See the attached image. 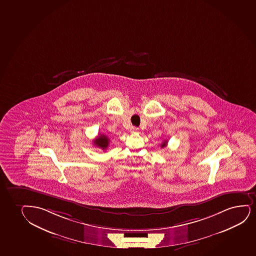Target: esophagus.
<instances>
[{
    "label": "esophagus",
    "mask_w": 256,
    "mask_h": 256,
    "mask_svg": "<svg viewBox=\"0 0 256 256\" xmlns=\"http://www.w3.org/2000/svg\"><path fill=\"white\" fill-rule=\"evenodd\" d=\"M130 131H131V132H137L139 131V128H136V126H131Z\"/></svg>",
    "instance_id": "esophagus-1"
}]
</instances>
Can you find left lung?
<instances>
[{"instance_id": "8db88e82", "label": "left lung", "mask_w": 256, "mask_h": 256, "mask_svg": "<svg viewBox=\"0 0 256 256\" xmlns=\"http://www.w3.org/2000/svg\"><path fill=\"white\" fill-rule=\"evenodd\" d=\"M166 144H168V142H166V140H164V142H163V143L161 144V148H164V146H166Z\"/></svg>"}]
</instances>
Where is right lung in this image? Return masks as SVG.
<instances>
[{
  "instance_id": "add662e5",
  "label": "right lung",
  "mask_w": 256,
  "mask_h": 256,
  "mask_svg": "<svg viewBox=\"0 0 256 256\" xmlns=\"http://www.w3.org/2000/svg\"><path fill=\"white\" fill-rule=\"evenodd\" d=\"M110 144V139L108 138L105 134H101L98 136L95 140H94V145L96 146L102 150H106Z\"/></svg>"
}]
</instances>
